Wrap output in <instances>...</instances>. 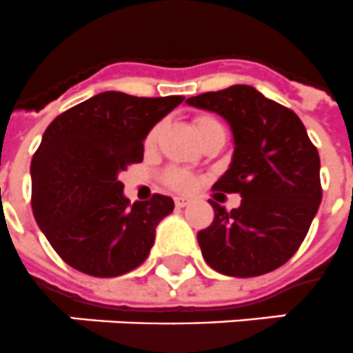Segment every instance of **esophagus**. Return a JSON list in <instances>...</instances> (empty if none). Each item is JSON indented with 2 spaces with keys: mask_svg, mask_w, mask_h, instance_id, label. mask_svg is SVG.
I'll list each match as a JSON object with an SVG mask.
<instances>
[{
  "mask_svg": "<svg viewBox=\"0 0 353 353\" xmlns=\"http://www.w3.org/2000/svg\"><path fill=\"white\" fill-rule=\"evenodd\" d=\"M191 204V199L188 196H174V205L176 208H185V205Z\"/></svg>",
  "mask_w": 353,
  "mask_h": 353,
  "instance_id": "1",
  "label": "esophagus"
}]
</instances>
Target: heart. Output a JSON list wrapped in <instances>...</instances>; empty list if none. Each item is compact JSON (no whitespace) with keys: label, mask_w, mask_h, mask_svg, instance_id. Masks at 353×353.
Wrapping results in <instances>:
<instances>
[{"label":"heart","mask_w":353,"mask_h":353,"mask_svg":"<svg viewBox=\"0 0 353 353\" xmlns=\"http://www.w3.org/2000/svg\"><path fill=\"white\" fill-rule=\"evenodd\" d=\"M213 122H216V120H213V118H210V117L194 118V129H196V134H199V132L202 131L205 125H210V123H213ZM157 134H159V129H153V131L148 134V140H145V143H148V145L154 143V140H157ZM165 182H168V185H171L173 190H179V191H188L194 185V179L191 176L190 173H188V171H184V169H169L168 173H165Z\"/></svg>","instance_id":"b5f03b06"}]
</instances>
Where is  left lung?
I'll list each match as a JSON object with an SVG mask.
<instances>
[{"label":"left lung","instance_id":"1","mask_svg":"<svg viewBox=\"0 0 353 353\" xmlns=\"http://www.w3.org/2000/svg\"><path fill=\"white\" fill-rule=\"evenodd\" d=\"M230 123L235 151L213 190L239 193L225 211L211 200L215 219L199 231L205 262L230 277H256L288 262L319 210L321 160L301 118L250 85H231L185 100Z\"/></svg>","mask_w":353,"mask_h":353}]
</instances>
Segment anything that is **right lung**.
Returning a JSON list of instances; mask_svg holds the SVG:
<instances>
[{
    "instance_id": "add662e5",
    "label": "right lung",
    "mask_w": 353,
    "mask_h": 353,
    "mask_svg": "<svg viewBox=\"0 0 353 353\" xmlns=\"http://www.w3.org/2000/svg\"><path fill=\"white\" fill-rule=\"evenodd\" d=\"M182 101L107 91L50 122L30 162V204L39 230L69 266L118 277L148 259L157 225L174 202L153 194L131 205L118 174L142 162L149 131Z\"/></svg>"
}]
</instances>
